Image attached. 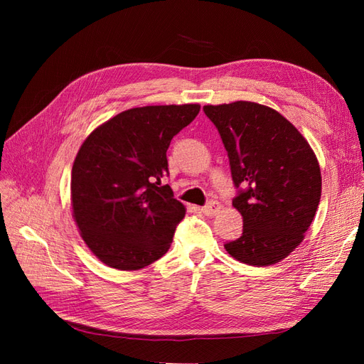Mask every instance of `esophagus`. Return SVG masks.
Returning <instances> with one entry per match:
<instances>
[{
	"label": "esophagus",
	"mask_w": 364,
	"mask_h": 364,
	"mask_svg": "<svg viewBox=\"0 0 364 364\" xmlns=\"http://www.w3.org/2000/svg\"><path fill=\"white\" fill-rule=\"evenodd\" d=\"M220 209H222V205L217 200H209L203 208H202V213L206 215H215L217 213H220Z\"/></svg>",
	"instance_id": "obj_1"
}]
</instances>
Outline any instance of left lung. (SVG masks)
<instances>
[{"mask_svg":"<svg viewBox=\"0 0 364 364\" xmlns=\"http://www.w3.org/2000/svg\"><path fill=\"white\" fill-rule=\"evenodd\" d=\"M228 151L237 186L232 205L243 234L229 241L230 257L270 266L293 252L321 202V167L310 144L289 119L252 102L203 106Z\"/></svg>","mask_w":364,"mask_h":364,"instance_id":"8db88e82","label":"left lung"}]
</instances>
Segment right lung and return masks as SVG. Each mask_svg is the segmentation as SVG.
Returning a JSON list of instances; mask_svg holds the SVG:
<instances>
[{
  "mask_svg": "<svg viewBox=\"0 0 364 364\" xmlns=\"http://www.w3.org/2000/svg\"><path fill=\"white\" fill-rule=\"evenodd\" d=\"M199 111V105L134 107L85 139L73 165V214L106 266L139 270L170 249L185 206L161 179L173 136Z\"/></svg>",
  "mask_w": 364,
  "mask_h": 364,
  "instance_id": "right-lung-1",
  "label": "right lung"
}]
</instances>
